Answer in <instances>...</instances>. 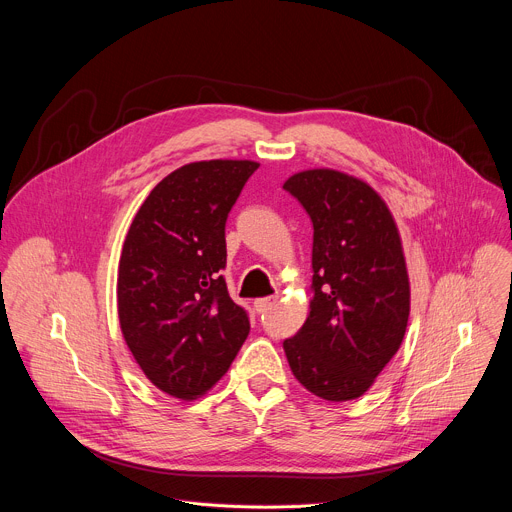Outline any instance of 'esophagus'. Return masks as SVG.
<instances>
[{"mask_svg": "<svg viewBox=\"0 0 512 512\" xmlns=\"http://www.w3.org/2000/svg\"><path fill=\"white\" fill-rule=\"evenodd\" d=\"M275 302H277V298H275V296H273V298H261V300H255V302H253V306H255V310H257L259 314H263V312L271 310V308L275 306Z\"/></svg>", "mask_w": 512, "mask_h": 512, "instance_id": "1", "label": "esophagus"}]
</instances>
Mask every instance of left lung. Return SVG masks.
<instances>
[{"label":"left lung","instance_id":"left-lung-1","mask_svg":"<svg viewBox=\"0 0 512 512\" xmlns=\"http://www.w3.org/2000/svg\"><path fill=\"white\" fill-rule=\"evenodd\" d=\"M314 225L310 314L283 350L316 397L367 393L397 354L409 320V275L395 218L360 178L330 168L289 176Z\"/></svg>","mask_w":512,"mask_h":512}]
</instances>
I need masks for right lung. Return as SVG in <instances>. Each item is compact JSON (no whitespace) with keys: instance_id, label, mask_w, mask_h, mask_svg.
Segmentation results:
<instances>
[{"instance_id":"obj_1","label":"right lung","mask_w":512,"mask_h":512,"mask_svg":"<svg viewBox=\"0 0 512 512\" xmlns=\"http://www.w3.org/2000/svg\"><path fill=\"white\" fill-rule=\"evenodd\" d=\"M251 160H208L168 174L139 206L123 243L117 314L143 375L192 401L221 381L249 334L225 277V225Z\"/></svg>"}]
</instances>
